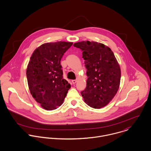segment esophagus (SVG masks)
<instances>
[{
    "label": "esophagus",
    "instance_id": "34e87169",
    "mask_svg": "<svg viewBox=\"0 0 151 151\" xmlns=\"http://www.w3.org/2000/svg\"><path fill=\"white\" fill-rule=\"evenodd\" d=\"M72 83H73V84H76L77 83V80H72Z\"/></svg>",
    "mask_w": 151,
    "mask_h": 151
}]
</instances>
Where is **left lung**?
Instances as JSON below:
<instances>
[{
  "mask_svg": "<svg viewBox=\"0 0 151 151\" xmlns=\"http://www.w3.org/2000/svg\"><path fill=\"white\" fill-rule=\"evenodd\" d=\"M74 46L83 51L86 68V88L81 92L84 102L91 108L106 106L117 93L121 70L113 52L104 44L81 41Z\"/></svg>",
  "mask_w": 151,
  "mask_h": 151,
  "instance_id": "obj_1",
  "label": "left lung"
}]
</instances>
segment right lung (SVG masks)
Returning a JSON list of instances; mask_svg holds the SVG:
<instances>
[{"label":"right lung","instance_id":"right-lung-1","mask_svg":"<svg viewBox=\"0 0 151 151\" xmlns=\"http://www.w3.org/2000/svg\"><path fill=\"white\" fill-rule=\"evenodd\" d=\"M73 42L45 43L32 53L26 74L31 94L42 108L52 110L60 106L70 84L63 79L60 60Z\"/></svg>","mask_w":151,"mask_h":151}]
</instances>
